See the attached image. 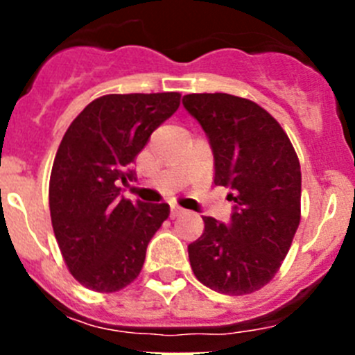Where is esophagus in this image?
<instances>
[{
  "label": "esophagus",
  "mask_w": 355,
  "mask_h": 355,
  "mask_svg": "<svg viewBox=\"0 0 355 355\" xmlns=\"http://www.w3.org/2000/svg\"><path fill=\"white\" fill-rule=\"evenodd\" d=\"M181 213H184V209L178 208V206H172V208H171V218H178Z\"/></svg>",
  "instance_id": "esophagus-1"
}]
</instances>
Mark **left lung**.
Returning a JSON list of instances; mask_svg holds the SVG:
<instances>
[{"instance_id": "1", "label": "left lung", "mask_w": 355, "mask_h": 355, "mask_svg": "<svg viewBox=\"0 0 355 355\" xmlns=\"http://www.w3.org/2000/svg\"><path fill=\"white\" fill-rule=\"evenodd\" d=\"M183 106L208 137L215 184L229 188L227 224L202 216L188 245L205 286L245 295L265 286L286 258L300 222V165L288 135L266 110L231 94H188Z\"/></svg>"}]
</instances>
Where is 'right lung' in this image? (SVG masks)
Here are the masks:
<instances>
[{"mask_svg":"<svg viewBox=\"0 0 355 355\" xmlns=\"http://www.w3.org/2000/svg\"><path fill=\"white\" fill-rule=\"evenodd\" d=\"M178 92L110 94L71 122L56 150L49 180V211L69 272L101 293L133 283L150 238L167 220V202L121 197L135 180V158L150 133L180 108Z\"/></svg>","mask_w":355,"mask_h":355,"instance_id":"1","label":"right lung"}]
</instances>
